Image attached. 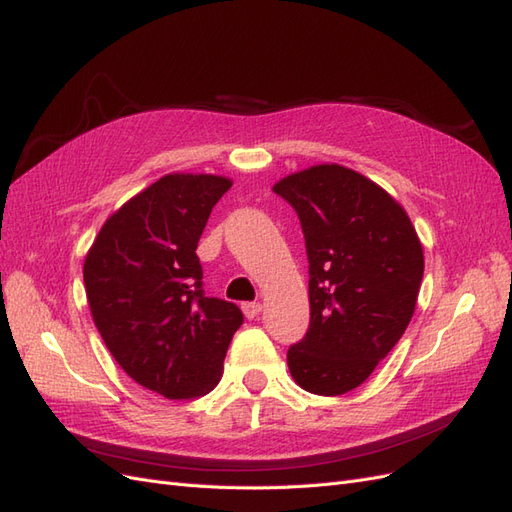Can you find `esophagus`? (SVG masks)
<instances>
[{"mask_svg":"<svg viewBox=\"0 0 512 512\" xmlns=\"http://www.w3.org/2000/svg\"><path fill=\"white\" fill-rule=\"evenodd\" d=\"M242 311L248 319H255L261 313V304L259 302H244L242 304Z\"/></svg>","mask_w":512,"mask_h":512,"instance_id":"1","label":"esophagus"}]
</instances>
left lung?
Listing matches in <instances>:
<instances>
[{"mask_svg": "<svg viewBox=\"0 0 512 512\" xmlns=\"http://www.w3.org/2000/svg\"><path fill=\"white\" fill-rule=\"evenodd\" d=\"M274 193L296 210L309 259L311 321L287 349L296 384L321 397L358 388L399 343L425 257L410 216L341 165L287 175Z\"/></svg>", "mask_w": 512, "mask_h": 512, "instance_id": "1", "label": "left lung"}]
</instances>
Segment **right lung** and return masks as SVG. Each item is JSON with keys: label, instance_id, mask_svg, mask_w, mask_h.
I'll return each mask as SVG.
<instances>
[{"label": "right lung", "instance_id": "obj_1", "mask_svg": "<svg viewBox=\"0 0 512 512\" xmlns=\"http://www.w3.org/2000/svg\"><path fill=\"white\" fill-rule=\"evenodd\" d=\"M231 182L173 173L102 225L83 281L94 324L120 367L167 399H197L221 379L244 315L208 298L197 244Z\"/></svg>", "mask_w": 512, "mask_h": 512}]
</instances>
